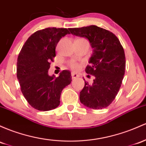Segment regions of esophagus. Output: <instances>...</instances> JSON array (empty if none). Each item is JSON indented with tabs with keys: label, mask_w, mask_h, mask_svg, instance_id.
<instances>
[{
	"label": "esophagus",
	"mask_w": 146,
	"mask_h": 146,
	"mask_svg": "<svg viewBox=\"0 0 146 146\" xmlns=\"http://www.w3.org/2000/svg\"><path fill=\"white\" fill-rule=\"evenodd\" d=\"M71 76H72V79H75V78H77L78 77V75L77 73H74V72H72L71 73Z\"/></svg>",
	"instance_id": "obj_1"
}]
</instances>
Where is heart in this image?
I'll list each match as a JSON object with an SVG mask.
<instances>
[{"label":"heart","mask_w":146,"mask_h":146,"mask_svg":"<svg viewBox=\"0 0 146 146\" xmlns=\"http://www.w3.org/2000/svg\"><path fill=\"white\" fill-rule=\"evenodd\" d=\"M69 66L72 68V69L77 70V69H78V68H79L80 66H79V64H78L76 63V62H70V63H69Z\"/></svg>","instance_id":"obj_1"}]
</instances>
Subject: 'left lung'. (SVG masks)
<instances>
[{
    "label": "left lung",
    "mask_w": 146,
    "mask_h": 146,
    "mask_svg": "<svg viewBox=\"0 0 146 146\" xmlns=\"http://www.w3.org/2000/svg\"><path fill=\"white\" fill-rule=\"evenodd\" d=\"M69 30L72 35L87 39L93 48L90 65L85 71L95 79L91 84L85 82L80 100L89 108H105L116 98L125 75V56L122 45L114 34L96 25Z\"/></svg>",
    "instance_id": "left-lung-1"
}]
</instances>
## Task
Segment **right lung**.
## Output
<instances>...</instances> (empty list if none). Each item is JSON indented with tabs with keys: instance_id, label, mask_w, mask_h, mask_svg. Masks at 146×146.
Masks as SVG:
<instances>
[{
	"instance_id": "1",
	"label": "right lung",
	"mask_w": 146,
	"mask_h": 146,
	"mask_svg": "<svg viewBox=\"0 0 146 146\" xmlns=\"http://www.w3.org/2000/svg\"><path fill=\"white\" fill-rule=\"evenodd\" d=\"M68 34L69 28L38 30L25 41L18 56L17 76L21 90L28 103L39 111L58 107L62 91L72 81L68 70L61 72L57 78L48 75L57 43Z\"/></svg>"
}]
</instances>
